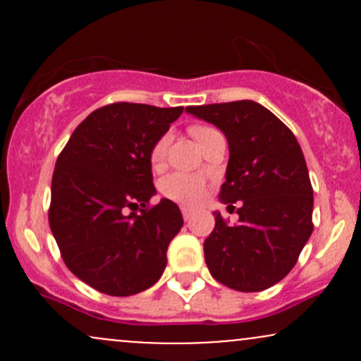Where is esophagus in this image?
Returning <instances> with one entry per match:
<instances>
[{"instance_id": "1", "label": "esophagus", "mask_w": 361, "mask_h": 361, "mask_svg": "<svg viewBox=\"0 0 361 361\" xmlns=\"http://www.w3.org/2000/svg\"><path fill=\"white\" fill-rule=\"evenodd\" d=\"M181 214H183V219L185 221H190V219L193 217L195 210L190 209V207H181Z\"/></svg>"}]
</instances>
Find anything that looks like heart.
Here are the masks:
<instances>
[{"label":"heart","mask_w":361,"mask_h":361,"mask_svg":"<svg viewBox=\"0 0 361 361\" xmlns=\"http://www.w3.org/2000/svg\"><path fill=\"white\" fill-rule=\"evenodd\" d=\"M214 128L197 126L192 128V135L197 142H200L207 134H210ZM169 144V135H163L157 142L154 144L151 151V163L152 166H159L164 161ZM161 192L164 197L171 198L175 202H181V204H198V202L204 198L205 193V185L204 180L200 176L188 175V173H171V175L164 176L161 181Z\"/></svg>","instance_id":"heart-1"}]
</instances>
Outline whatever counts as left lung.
<instances>
[{
	"label": "left lung",
	"mask_w": 361,
	"mask_h": 361,
	"mask_svg": "<svg viewBox=\"0 0 361 361\" xmlns=\"http://www.w3.org/2000/svg\"><path fill=\"white\" fill-rule=\"evenodd\" d=\"M186 111L226 135L229 163L219 198L229 212L238 205L233 227L214 212L215 227L204 243L210 275L239 292L270 288L295 267L312 234V186L299 142L280 118L251 100Z\"/></svg>",
	"instance_id": "obj_1"
}]
</instances>
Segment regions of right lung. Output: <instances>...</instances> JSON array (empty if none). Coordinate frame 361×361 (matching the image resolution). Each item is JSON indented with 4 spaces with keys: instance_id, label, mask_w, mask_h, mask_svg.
I'll use <instances>...</instances> for the list:
<instances>
[{
    "instance_id": "obj_1",
    "label": "right lung",
    "mask_w": 361,
    "mask_h": 361,
    "mask_svg": "<svg viewBox=\"0 0 361 361\" xmlns=\"http://www.w3.org/2000/svg\"><path fill=\"white\" fill-rule=\"evenodd\" d=\"M181 114L183 106H102L76 127L57 157L49 226L66 267L98 292L134 295L166 268L168 246L183 217L168 198L146 207L156 195L151 151Z\"/></svg>"
}]
</instances>
